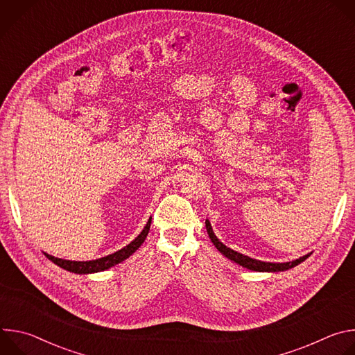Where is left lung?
<instances>
[{
    "instance_id": "obj_1",
    "label": "left lung",
    "mask_w": 355,
    "mask_h": 355,
    "mask_svg": "<svg viewBox=\"0 0 355 355\" xmlns=\"http://www.w3.org/2000/svg\"><path fill=\"white\" fill-rule=\"evenodd\" d=\"M205 225H207V232H208V234H209L212 243L215 244V247L222 252V254H223L225 257H227L229 260H232V261L240 264V266L244 267V268L252 270V271H260V272H264V271H267V272H271V271H272V272H275V271H285V270H289V268H292V267L300 264L302 261H305V260L309 257V254H306V256H303V257H300V259H297V260H295V261H289V263H263V261H259V260H254V259H250V257H247V256H243V254H240V252H237V251H234V250L226 247V245H225L222 241H219V239L215 236V233H214V230H212V226H211V223H209L208 219L205 220Z\"/></svg>"
}]
</instances>
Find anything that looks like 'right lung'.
<instances>
[{"label": "right lung", "instance_id": "1", "mask_svg": "<svg viewBox=\"0 0 355 355\" xmlns=\"http://www.w3.org/2000/svg\"><path fill=\"white\" fill-rule=\"evenodd\" d=\"M150 223H151V218L148 219L147 225L144 226V229L141 230V233L130 243L128 244L126 247H123L122 250L114 252V254H110L107 257H103V259H98V260H92V261H70V260H62V259H58V257H53L50 254H46L44 256L50 260L53 261L55 264H58L59 267L70 271V272H76V274H91V272H98V271H104V270H108L111 267H114L115 264H119L122 263L123 260H126L129 256H132L133 252L141 245V243L146 240L147 237V233L150 230Z\"/></svg>", "mask_w": 355, "mask_h": 355}]
</instances>
